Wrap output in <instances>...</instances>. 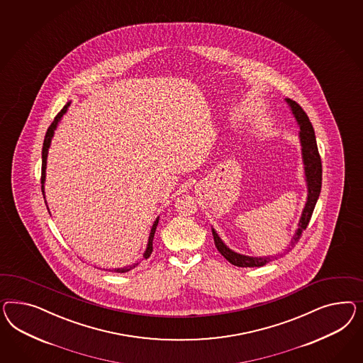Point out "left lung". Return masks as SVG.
<instances>
[{
    "mask_svg": "<svg viewBox=\"0 0 363 363\" xmlns=\"http://www.w3.org/2000/svg\"><path fill=\"white\" fill-rule=\"evenodd\" d=\"M286 104H289L290 110L294 115L297 123L300 125V140L302 145V162H303V168H305V177H306V184H308V200L305 208L301 215L300 223H298V229L296 230V235L291 240V245H294L300 240L302 232L306 229L309 221H311V215L314 207L317 204V200L320 196L322 186V163L321 156L318 152V147L315 142V135L311 125L309 116L302 110L300 104L291 99H285ZM212 235L215 240V245L218 252L228 259L230 264L241 267V268H253V267H262L267 262H269L273 259L270 257H250V256H244L233 252L229 249L223 240L218 238L216 230L212 228Z\"/></svg>",
    "mask_w": 363,
    "mask_h": 363,
    "instance_id": "8db88e82",
    "label": "left lung"
}]
</instances>
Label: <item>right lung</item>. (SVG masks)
Here are the masks:
<instances>
[{
	"label": "right lung",
	"mask_w": 363,
	"mask_h": 363,
	"mask_svg": "<svg viewBox=\"0 0 363 363\" xmlns=\"http://www.w3.org/2000/svg\"><path fill=\"white\" fill-rule=\"evenodd\" d=\"M72 102H67V104L63 106L62 110L57 114V116L54 118V121H52V125H49V128H48V131H46V135H45V139H43V145H42V171H41V189L42 194H43V197H45V177H46V160H48V152H49V147H50V143H52V135H54V131H55V128H57V125L60 123V121H61V118H62L63 114L67 111V108H69V106H70ZM46 203V201H45ZM48 211H49V208H48ZM157 223H159V218H156L155 223H154V225H152V228H151V232H150V238H148V242H147V248H145V255H143V259H148L150 256H151V253H152V240H154V235H155L156 227H157ZM138 264L139 262H135L133 265H128V267H123V268H118V269H114V272L116 273H125V272H130L131 269H134L135 267H138Z\"/></svg>",
	"instance_id": "1"
}]
</instances>
